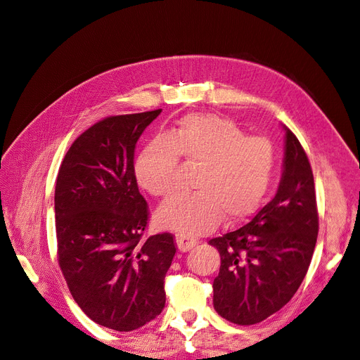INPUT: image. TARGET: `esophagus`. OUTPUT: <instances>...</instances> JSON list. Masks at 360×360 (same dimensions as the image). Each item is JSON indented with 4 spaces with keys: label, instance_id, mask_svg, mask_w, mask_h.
<instances>
[{
    "label": "esophagus",
    "instance_id": "esophagus-1",
    "mask_svg": "<svg viewBox=\"0 0 360 360\" xmlns=\"http://www.w3.org/2000/svg\"><path fill=\"white\" fill-rule=\"evenodd\" d=\"M176 243L180 252H188L195 245L198 243V240L195 237H192L191 234L186 233H179L176 234Z\"/></svg>",
    "mask_w": 360,
    "mask_h": 360
}]
</instances>
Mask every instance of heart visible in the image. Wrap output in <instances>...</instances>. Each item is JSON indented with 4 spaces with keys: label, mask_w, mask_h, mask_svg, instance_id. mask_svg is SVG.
Instances as JSON below:
<instances>
[{
    "label": "heart",
    "mask_w": 360,
    "mask_h": 360,
    "mask_svg": "<svg viewBox=\"0 0 360 360\" xmlns=\"http://www.w3.org/2000/svg\"><path fill=\"white\" fill-rule=\"evenodd\" d=\"M179 159L197 163L191 195H181L158 212L168 230L202 234L225 219L238 222L263 202L274 180L276 151L269 139L246 136L236 123L214 114H191L139 151L134 172L151 197L176 192Z\"/></svg>",
    "instance_id": "heart-1"
}]
</instances>
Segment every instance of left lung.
Segmentation results:
<instances>
[{
	"label": "left lung",
	"mask_w": 360,
	"mask_h": 360,
	"mask_svg": "<svg viewBox=\"0 0 360 360\" xmlns=\"http://www.w3.org/2000/svg\"><path fill=\"white\" fill-rule=\"evenodd\" d=\"M285 129L284 171L276 195L250 222L209 242L219 250L216 312L234 324L266 320L291 300L311 264L319 236L314 176L307 153Z\"/></svg>",
	"instance_id": "8db88e82"
}]
</instances>
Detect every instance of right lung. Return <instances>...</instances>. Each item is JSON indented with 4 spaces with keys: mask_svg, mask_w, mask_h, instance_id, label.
<instances>
[{
    "mask_svg": "<svg viewBox=\"0 0 360 360\" xmlns=\"http://www.w3.org/2000/svg\"><path fill=\"white\" fill-rule=\"evenodd\" d=\"M162 110L106 117L75 139L56 184L58 264L75 302L103 328L130 332L165 307L169 233L144 237L148 205L134 155Z\"/></svg>",
    "mask_w": 360,
    "mask_h": 360,
    "instance_id": "right-lung-1",
    "label": "right lung"
}]
</instances>
